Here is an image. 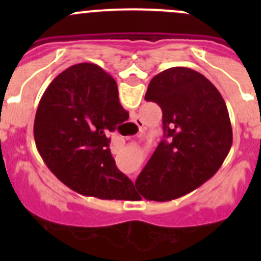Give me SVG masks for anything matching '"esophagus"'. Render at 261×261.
Listing matches in <instances>:
<instances>
[{"label":"esophagus","instance_id":"obj_1","mask_svg":"<svg viewBox=\"0 0 261 261\" xmlns=\"http://www.w3.org/2000/svg\"><path fill=\"white\" fill-rule=\"evenodd\" d=\"M136 123H138V125L140 126V131H139V136H141V135H143V133H144L143 127H141V125H140V123H141V121H139V123H138L137 121H136ZM130 178H131V180H133V181L135 180V178H136V177H135V174H131V175H130Z\"/></svg>","mask_w":261,"mask_h":261}]
</instances>
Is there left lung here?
I'll list each match as a JSON object with an SVG mask.
<instances>
[{"label": "left lung", "instance_id": "1", "mask_svg": "<svg viewBox=\"0 0 261 261\" xmlns=\"http://www.w3.org/2000/svg\"><path fill=\"white\" fill-rule=\"evenodd\" d=\"M145 99L159 105L164 139L135 187L149 201L194 191L216 174L232 145V127L220 92L201 73L174 67L150 81Z\"/></svg>", "mask_w": 261, "mask_h": 261}]
</instances>
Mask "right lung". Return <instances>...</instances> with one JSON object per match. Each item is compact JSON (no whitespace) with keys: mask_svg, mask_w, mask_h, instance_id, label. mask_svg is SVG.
Listing matches in <instances>:
<instances>
[{"mask_svg":"<svg viewBox=\"0 0 261 261\" xmlns=\"http://www.w3.org/2000/svg\"><path fill=\"white\" fill-rule=\"evenodd\" d=\"M127 118L114 78L98 65L81 63L60 73L44 92L34 138L49 169L73 191L128 199L134 183L116 167L107 138Z\"/></svg>","mask_w":261,"mask_h":261,"instance_id":"1","label":"right lung"}]
</instances>
